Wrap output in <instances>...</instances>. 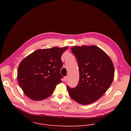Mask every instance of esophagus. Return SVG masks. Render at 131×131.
<instances>
[{
    "instance_id": "1",
    "label": "esophagus",
    "mask_w": 131,
    "mask_h": 131,
    "mask_svg": "<svg viewBox=\"0 0 131 131\" xmlns=\"http://www.w3.org/2000/svg\"><path fill=\"white\" fill-rule=\"evenodd\" d=\"M68 79V76L65 77V78H64V81H65V82H66V81H67Z\"/></svg>"
}]
</instances>
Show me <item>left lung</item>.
I'll return each mask as SVG.
<instances>
[{"instance_id":"1","label":"left lung","mask_w":131,"mask_h":131,"mask_svg":"<svg viewBox=\"0 0 131 131\" xmlns=\"http://www.w3.org/2000/svg\"><path fill=\"white\" fill-rule=\"evenodd\" d=\"M77 59L79 80L73 88L67 86L71 98L82 105L94 103L107 91L114 78L115 68L109 56L95 46L71 48Z\"/></svg>"}]
</instances>
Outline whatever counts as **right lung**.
<instances>
[{"mask_svg": "<svg viewBox=\"0 0 131 131\" xmlns=\"http://www.w3.org/2000/svg\"><path fill=\"white\" fill-rule=\"evenodd\" d=\"M68 48L53 47L39 49L28 55L20 64L17 80L25 94L34 101L49 97L62 82L61 57Z\"/></svg>", "mask_w": 131, "mask_h": 131, "instance_id": "obj_1", "label": "right lung"}]
</instances>
